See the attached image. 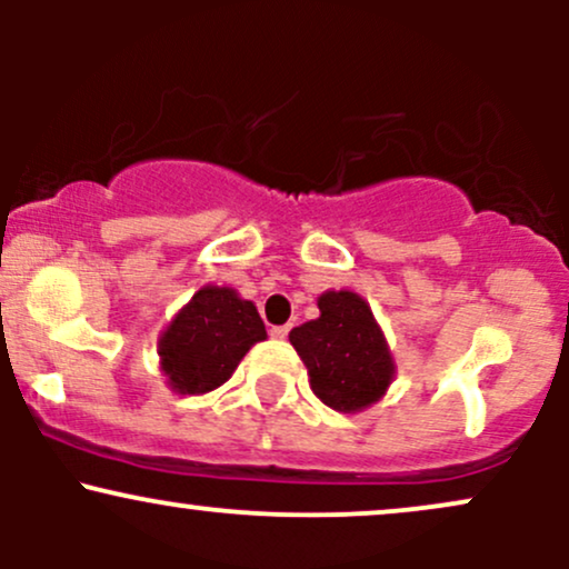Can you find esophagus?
<instances>
[{"mask_svg": "<svg viewBox=\"0 0 569 569\" xmlns=\"http://www.w3.org/2000/svg\"><path fill=\"white\" fill-rule=\"evenodd\" d=\"M289 331H291V326H289V323H286V326H272L270 335L276 337V339H286V337H289Z\"/></svg>", "mask_w": 569, "mask_h": 569, "instance_id": "esophagus-1", "label": "esophagus"}]
</instances>
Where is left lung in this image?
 Masks as SVG:
<instances>
[{
  "label": "left lung",
  "instance_id": "8db88e82",
  "mask_svg": "<svg viewBox=\"0 0 569 569\" xmlns=\"http://www.w3.org/2000/svg\"><path fill=\"white\" fill-rule=\"evenodd\" d=\"M321 316L291 329L310 388L342 415L369 409L396 380V361L382 326L361 293L329 289L318 297Z\"/></svg>",
  "mask_w": 569,
  "mask_h": 569
}]
</instances>
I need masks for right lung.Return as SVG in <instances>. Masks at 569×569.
Instances as JSON below:
<instances>
[{
  "label": "right lung",
  "mask_w": 569,
  "mask_h": 569,
  "mask_svg": "<svg viewBox=\"0 0 569 569\" xmlns=\"http://www.w3.org/2000/svg\"><path fill=\"white\" fill-rule=\"evenodd\" d=\"M267 339L257 305L230 286H202L158 339L160 371L179 396H202L232 377L257 342Z\"/></svg>",
  "instance_id": "right-lung-1"
}]
</instances>
